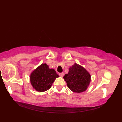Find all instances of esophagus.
<instances>
[{
    "instance_id": "34e87169",
    "label": "esophagus",
    "mask_w": 122,
    "mask_h": 122,
    "mask_svg": "<svg viewBox=\"0 0 122 122\" xmlns=\"http://www.w3.org/2000/svg\"><path fill=\"white\" fill-rule=\"evenodd\" d=\"M59 76H60L61 77H63L64 76V73H63V72H62V73H59Z\"/></svg>"
}]
</instances>
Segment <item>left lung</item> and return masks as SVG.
Returning a JSON list of instances; mask_svg holds the SVG:
<instances>
[{"label":"left lung","instance_id":"left-lung-1","mask_svg":"<svg viewBox=\"0 0 122 122\" xmlns=\"http://www.w3.org/2000/svg\"><path fill=\"white\" fill-rule=\"evenodd\" d=\"M63 78L68 87L72 92L79 93L87 90L91 76L84 68L75 63L70 67L68 73L64 75Z\"/></svg>","mask_w":122,"mask_h":122}]
</instances>
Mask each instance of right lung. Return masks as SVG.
Masks as SVG:
<instances>
[{
	"label": "right lung",
	"mask_w": 122,
	"mask_h": 122,
	"mask_svg": "<svg viewBox=\"0 0 122 122\" xmlns=\"http://www.w3.org/2000/svg\"><path fill=\"white\" fill-rule=\"evenodd\" d=\"M59 76L53 69H50L46 63H42L30 74V82L33 89L39 92L46 91L51 87Z\"/></svg>",
	"instance_id": "right-lung-1"
}]
</instances>
